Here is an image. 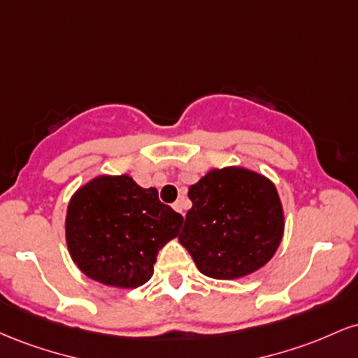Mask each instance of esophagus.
<instances>
[{"instance_id": "1", "label": "esophagus", "mask_w": 358, "mask_h": 358, "mask_svg": "<svg viewBox=\"0 0 358 358\" xmlns=\"http://www.w3.org/2000/svg\"><path fill=\"white\" fill-rule=\"evenodd\" d=\"M173 208L178 213H182V215H185V212H183V202L182 200H176V202L173 203Z\"/></svg>"}]
</instances>
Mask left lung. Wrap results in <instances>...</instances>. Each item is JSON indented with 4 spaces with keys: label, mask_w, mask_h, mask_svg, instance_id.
<instances>
[{
    "label": "left lung",
    "mask_w": 358,
    "mask_h": 358,
    "mask_svg": "<svg viewBox=\"0 0 358 358\" xmlns=\"http://www.w3.org/2000/svg\"><path fill=\"white\" fill-rule=\"evenodd\" d=\"M188 196L193 205L178 241L205 276H249L276 254L285 210L268 176L244 166L212 168Z\"/></svg>",
    "instance_id": "left-lung-1"
}]
</instances>
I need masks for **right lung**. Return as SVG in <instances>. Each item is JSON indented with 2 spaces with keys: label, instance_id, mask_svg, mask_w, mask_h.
<instances>
[{
  "label": "right lung",
  "instance_id": "add662e5",
  "mask_svg": "<svg viewBox=\"0 0 358 358\" xmlns=\"http://www.w3.org/2000/svg\"><path fill=\"white\" fill-rule=\"evenodd\" d=\"M183 217L156 188L131 175H99L77 188L65 215L73 264L92 281L133 289L153 276L159 249L178 236Z\"/></svg>",
  "mask_w": 358,
  "mask_h": 358
}]
</instances>
